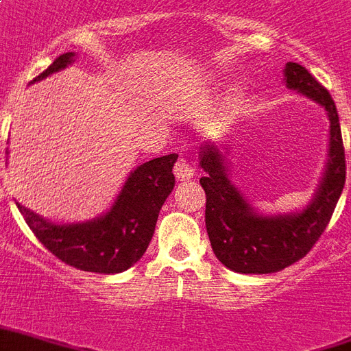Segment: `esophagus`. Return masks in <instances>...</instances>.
Here are the masks:
<instances>
[{
	"mask_svg": "<svg viewBox=\"0 0 351 351\" xmlns=\"http://www.w3.org/2000/svg\"><path fill=\"white\" fill-rule=\"evenodd\" d=\"M175 175L178 180H191L195 175V169L191 167V164L187 162L186 158H180L175 165Z\"/></svg>",
	"mask_w": 351,
	"mask_h": 351,
	"instance_id": "1",
	"label": "esophagus"
}]
</instances>
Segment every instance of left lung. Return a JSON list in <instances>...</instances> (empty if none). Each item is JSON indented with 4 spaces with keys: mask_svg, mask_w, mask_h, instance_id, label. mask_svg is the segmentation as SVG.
Wrapping results in <instances>:
<instances>
[{
    "mask_svg": "<svg viewBox=\"0 0 351 351\" xmlns=\"http://www.w3.org/2000/svg\"><path fill=\"white\" fill-rule=\"evenodd\" d=\"M285 86L322 106L330 119L324 173L302 210L259 213L230 178L226 152L217 143L200 145L199 164L206 175V230L213 254L224 267L239 274H272L302 259L330 223L346 180L341 123L330 92L304 66L287 62Z\"/></svg>",
    "mask_w": 351,
    "mask_h": 351,
    "instance_id": "obj_1",
    "label": "left lung"
}]
</instances>
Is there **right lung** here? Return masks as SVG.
Returning <instances> with one entry per match:
<instances>
[{
  "mask_svg": "<svg viewBox=\"0 0 351 351\" xmlns=\"http://www.w3.org/2000/svg\"><path fill=\"white\" fill-rule=\"evenodd\" d=\"M75 53H64L31 84L62 71L75 62ZM9 154V149H7ZM178 154L149 160L130 171L108 210L82 223H55L16 202L38 241L53 256L75 269L117 274L138 263L156 228L158 213L175 187L173 167Z\"/></svg>",
  "mask_w": 351,
  "mask_h": 351,
  "instance_id": "obj_1",
  "label": "right lung"
}]
</instances>
